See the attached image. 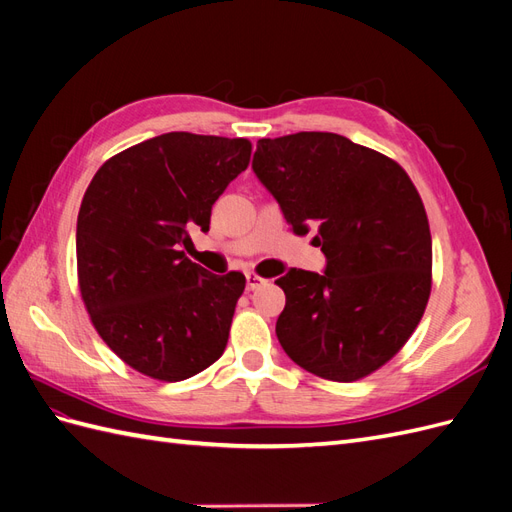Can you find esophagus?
<instances>
[{"mask_svg":"<svg viewBox=\"0 0 512 512\" xmlns=\"http://www.w3.org/2000/svg\"><path fill=\"white\" fill-rule=\"evenodd\" d=\"M245 284H247V290H256L265 284V280H262V277L256 273H245Z\"/></svg>","mask_w":512,"mask_h":512,"instance_id":"1","label":"esophagus"}]
</instances>
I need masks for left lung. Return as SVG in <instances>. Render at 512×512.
I'll return each mask as SVG.
<instances>
[{
	"instance_id": "left-lung-1",
	"label": "left lung",
	"mask_w": 512,
	"mask_h": 512,
	"mask_svg": "<svg viewBox=\"0 0 512 512\" xmlns=\"http://www.w3.org/2000/svg\"><path fill=\"white\" fill-rule=\"evenodd\" d=\"M292 232L316 230L324 273L290 269L275 333L290 359L333 382L369 376L401 350L431 292V232L391 158L333 132L260 138L252 160Z\"/></svg>"
}]
</instances>
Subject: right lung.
<instances>
[{
  "instance_id": "add662e5",
  "label": "right lung",
  "mask_w": 512,
  "mask_h": 512,
  "mask_svg": "<svg viewBox=\"0 0 512 512\" xmlns=\"http://www.w3.org/2000/svg\"><path fill=\"white\" fill-rule=\"evenodd\" d=\"M245 138L168 132L106 160L76 220L81 297L123 363L179 382L220 359L245 275H213L179 247L250 164Z\"/></svg>"
}]
</instances>
